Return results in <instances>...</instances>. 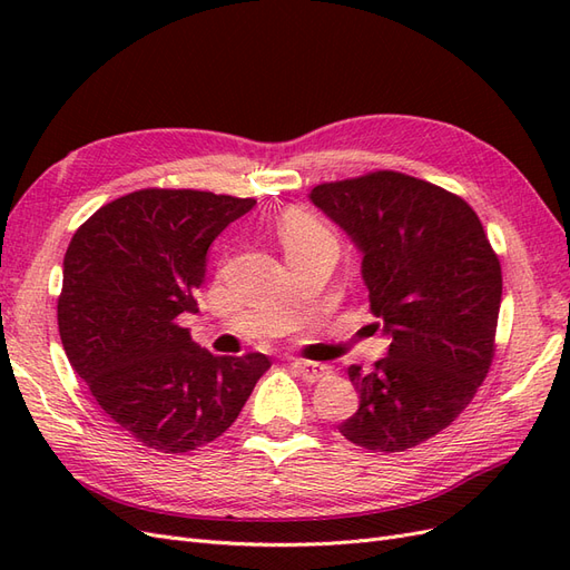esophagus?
<instances>
[{"instance_id":"1","label":"esophagus","mask_w":570,"mask_h":570,"mask_svg":"<svg viewBox=\"0 0 570 570\" xmlns=\"http://www.w3.org/2000/svg\"><path fill=\"white\" fill-rule=\"evenodd\" d=\"M292 368H295L297 375H302V381H306V383H316L327 373V368L323 364H316V361H304V358L292 361Z\"/></svg>"}]
</instances>
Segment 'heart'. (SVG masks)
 Returning <instances> with one entry per match:
<instances>
[{"label":"heart","instance_id":"b5f03b06","mask_svg":"<svg viewBox=\"0 0 570 570\" xmlns=\"http://www.w3.org/2000/svg\"><path fill=\"white\" fill-rule=\"evenodd\" d=\"M281 237L285 249H295L304 247L312 243H333L335 245V235L327 230L325 223L312 214L308 209H302V206H295V209H287L281 218Z\"/></svg>","mask_w":570,"mask_h":570}]
</instances>
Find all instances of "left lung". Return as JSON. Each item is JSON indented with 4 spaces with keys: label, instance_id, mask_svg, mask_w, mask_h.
I'll return each mask as SVG.
<instances>
[{
    "label": "left lung",
    "instance_id": "left-lung-1",
    "mask_svg": "<svg viewBox=\"0 0 570 570\" xmlns=\"http://www.w3.org/2000/svg\"><path fill=\"white\" fill-rule=\"evenodd\" d=\"M312 202L364 254L361 278L387 356L350 366L358 409L340 425L371 452H406L452 425L485 381L502 266L469 202L396 170L323 183Z\"/></svg>",
    "mask_w": 570,
    "mask_h": 570
}]
</instances>
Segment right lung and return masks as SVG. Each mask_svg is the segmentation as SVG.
<instances>
[{"label": "right lung", "instance_id": "1", "mask_svg": "<svg viewBox=\"0 0 570 570\" xmlns=\"http://www.w3.org/2000/svg\"><path fill=\"white\" fill-rule=\"evenodd\" d=\"M256 199L147 187L97 209L63 256L59 335L107 416L149 450L183 454L235 423L266 354L214 356L178 316L197 314L206 252Z\"/></svg>", "mask_w": 570, "mask_h": 570}]
</instances>
